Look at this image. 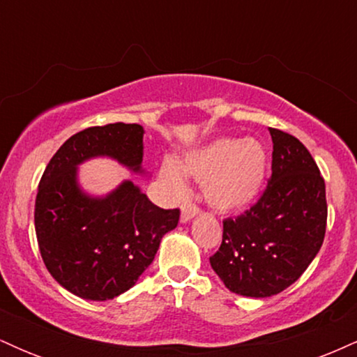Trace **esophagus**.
<instances>
[{
	"mask_svg": "<svg viewBox=\"0 0 357 357\" xmlns=\"http://www.w3.org/2000/svg\"><path fill=\"white\" fill-rule=\"evenodd\" d=\"M198 213H199V208L196 206L195 203L186 202L181 206V221H183V223H186V221H190L191 218H195V216L198 215Z\"/></svg>",
	"mask_w": 357,
	"mask_h": 357,
	"instance_id": "34e87169",
	"label": "esophagus"
}]
</instances>
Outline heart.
Returning a JSON list of instances; mask_svg holds the SVG:
<instances>
[{"mask_svg": "<svg viewBox=\"0 0 357 357\" xmlns=\"http://www.w3.org/2000/svg\"><path fill=\"white\" fill-rule=\"evenodd\" d=\"M183 172L204 184V196L213 208L238 210L260 192L267 173V153L255 139H216L188 154L181 166L166 161L161 167L162 179L176 191L186 188Z\"/></svg>", "mask_w": 357, "mask_h": 357, "instance_id": "obj_1", "label": "heart"}]
</instances>
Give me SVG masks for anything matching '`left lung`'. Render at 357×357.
I'll list each match as a JSON object with an SVG mask.
<instances>
[{
  "instance_id": "1",
  "label": "left lung",
  "mask_w": 357,
  "mask_h": 357,
  "mask_svg": "<svg viewBox=\"0 0 357 357\" xmlns=\"http://www.w3.org/2000/svg\"><path fill=\"white\" fill-rule=\"evenodd\" d=\"M272 176L243 215L223 220V240L210 257L231 292L270 297L297 280L322 247L327 223L326 183L297 137L272 129Z\"/></svg>"
}]
</instances>
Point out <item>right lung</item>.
<instances>
[{
  "mask_svg": "<svg viewBox=\"0 0 357 357\" xmlns=\"http://www.w3.org/2000/svg\"><path fill=\"white\" fill-rule=\"evenodd\" d=\"M142 137L139 124L89 127L63 142L40 179L35 231L45 267L87 301L129 290L153 264L162 236L178 227V208L155 206L132 181L104 198L85 195L77 183V166L97 155L142 173Z\"/></svg>",
  "mask_w": 357,
  "mask_h": 357,
  "instance_id": "right-lung-1",
  "label": "right lung"
}]
</instances>
